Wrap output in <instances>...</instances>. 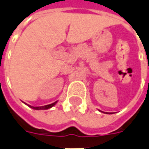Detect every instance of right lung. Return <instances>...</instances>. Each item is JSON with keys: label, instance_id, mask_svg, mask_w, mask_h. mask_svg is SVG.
<instances>
[{"label": "right lung", "instance_id": "1", "mask_svg": "<svg viewBox=\"0 0 149 149\" xmlns=\"http://www.w3.org/2000/svg\"><path fill=\"white\" fill-rule=\"evenodd\" d=\"M56 103H57V101H56V102H54V103H53V104H47V105H44V106H39V107H34V106H31V105H28V106L31 108V109H37V110H40V109H50L51 107H53V105H55Z\"/></svg>", "mask_w": 149, "mask_h": 149}]
</instances>
